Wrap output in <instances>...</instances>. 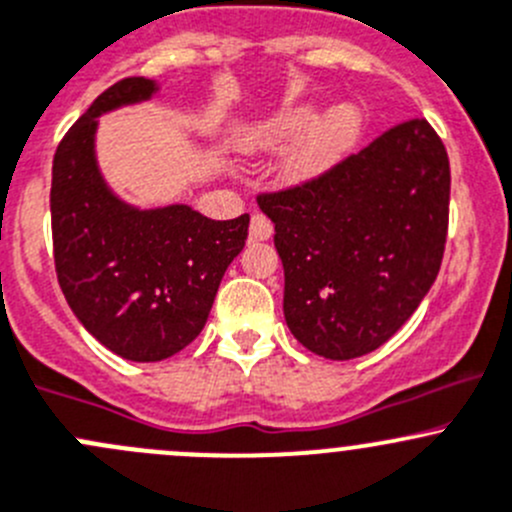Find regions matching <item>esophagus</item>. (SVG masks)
I'll return each instance as SVG.
<instances>
[{
    "mask_svg": "<svg viewBox=\"0 0 512 512\" xmlns=\"http://www.w3.org/2000/svg\"><path fill=\"white\" fill-rule=\"evenodd\" d=\"M271 234H273V224L268 216H263V214L251 216V239L266 241V239H271Z\"/></svg>",
    "mask_w": 512,
    "mask_h": 512,
    "instance_id": "obj_1",
    "label": "esophagus"
}]
</instances>
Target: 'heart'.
Here are the masks:
<instances>
[{
	"label": "heart",
	"instance_id": "1",
	"mask_svg": "<svg viewBox=\"0 0 512 512\" xmlns=\"http://www.w3.org/2000/svg\"><path fill=\"white\" fill-rule=\"evenodd\" d=\"M358 131L361 114L356 106L338 104L318 119L313 109L298 106L249 126L241 136V146L249 154H273L293 143L283 159V176L291 184H306L341 161L356 141Z\"/></svg>",
	"mask_w": 512,
	"mask_h": 512
}]
</instances>
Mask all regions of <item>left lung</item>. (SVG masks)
Wrapping results in <instances>:
<instances>
[{
    "mask_svg": "<svg viewBox=\"0 0 512 512\" xmlns=\"http://www.w3.org/2000/svg\"><path fill=\"white\" fill-rule=\"evenodd\" d=\"M448 204V154L426 119L383 131L318 179L258 196L296 341L331 361L383 346L438 276Z\"/></svg>",
    "mask_w": 512,
    "mask_h": 512,
    "instance_id": "obj_1",
    "label": "left lung"
}]
</instances>
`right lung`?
I'll use <instances>...</instances> for the list:
<instances>
[{"label":"right lung","instance_id":"obj_1","mask_svg":"<svg viewBox=\"0 0 512 512\" xmlns=\"http://www.w3.org/2000/svg\"><path fill=\"white\" fill-rule=\"evenodd\" d=\"M156 89L129 77L96 96L59 141L49 199L54 266L69 308L101 346L136 363L164 361L199 336L249 236V214L214 221L186 204L136 209L106 186L94 154L99 116Z\"/></svg>","mask_w":512,"mask_h":512}]
</instances>
